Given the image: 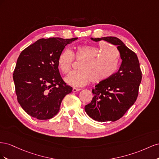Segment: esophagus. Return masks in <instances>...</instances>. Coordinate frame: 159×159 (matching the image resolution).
<instances>
[{"label": "esophagus", "instance_id": "obj_1", "mask_svg": "<svg viewBox=\"0 0 159 159\" xmlns=\"http://www.w3.org/2000/svg\"><path fill=\"white\" fill-rule=\"evenodd\" d=\"M80 90H81V89L75 88H73V89H72V91H73V92H77V91H79Z\"/></svg>", "mask_w": 159, "mask_h": 159}]
</instances>
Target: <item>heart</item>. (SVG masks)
<instances>
[{
	"label": "heart",
	"instance_id": "heart-1",
	"mask_svg": "<svg viewBox=\"0 0 159 159\" xmlns=\"http://www.w3.org/2000/svg\"><path fill=\"white\" fill-rule=\"evenodd\" d=\"M119 52L115 46L102 42L98 44L77 46L74 51L65 49L57 57V67L62 73L70 71L74 58L81 61L80 70L72 71L66 77V82L74 87H82L91 81L102 83L111 78L119 66Z\"/></svg>",
	"mask_w": 159,
	"mask_h": 159
}]
</instances>
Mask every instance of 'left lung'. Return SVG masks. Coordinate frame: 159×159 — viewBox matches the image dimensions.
Returning a JSON list of instances; mask_svg holds the SVG:
<instances>
[{
    "mask_svg": "<svg viewBox=\"0 0 159 159\" xmlns=\"http://www.w3.org/2000/svg\"><path fill=\"white\" fill-rule=\"evenodd\" d=\"M91 39L107 41L117 46L122 63L119 70L107 81L99 83L92 89L94 96L85 106L89 116L99 122L115 121L121 118L136 102L142 72L135 53L118 38L107 36Z\"/></svg>",
    "mask_w": 159,
    "mask_h": 159,
    "instance_id": "left-lung-1",
    "label": "left lung"
}]
</instances>
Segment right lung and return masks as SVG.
Wrapping results in <instances>:
<instances>
[{
	"label": "right lung",
	"mask_w": 159,
	"mask_h": 159,
	"mask_svg": "<svg viewBox=\"0 0 159 159\" xmlns=\"http://www.w3.org/2000/svg\"><path fill=\"white\" fill-rule=\"evenodd\" d=\"M78 39L42 38L19 55L13 80L19 104L31 117L52 118L58 113L62 99L72 88L62 80L57 60L66 45Z\"/></svg>",
	"instance_id": "add662e5"
}]
</instances>
